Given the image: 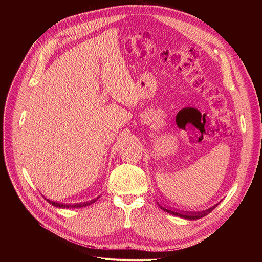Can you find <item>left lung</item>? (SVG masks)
<instances>
[{"label":"left lung","instance_id":"1","mask_svg":"<svg viewBox=\"0 0 262 262\" xmlns=\"http://www.w3.org/2000/svg\"><path fill=\"white\" fill-rule=\"evenodd\" d=\"M158 205H160V208L163 209L165 212H167L169 214H172V215H176V216H179V217H182V219H186V220H198V219H201L203 216L207 215V214H209L213 209H215V207H217V204L214 205V207L208 209V210H204V211H201V212H184V211H178V210H172V209H166L164 207H162V205L158 203Z\"/></svg>","mask_w":262,"mask_h":262}]
</instances>
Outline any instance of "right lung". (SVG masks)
Here are the masks:
<instances>
[{
	"label": "right lung",
	"instance_id": "1",
	"mask_svg": "<svg viewBox=\"0 0 262 262\" xmlns=\"http://www.w3.org/2000/svg\"><path fill=\"white\" fill-rule=\"evenodd\" d=\"M42 196L45 198V195H42ZM99 196H100V195H99ZM99 196H97L96 199H93V200H91V201L80 202V203H74V204H72V203H62V202L52 201V200L47 199V198H45V199H46L47 201H48L50 204H52L53 207H55V208H60V209H77V208H83V207H87V205H91V204H92V203H94L95 201H97Z\"/></svg>",
	"mask_w": 262,
	"mask_h": 262
}]
</instances>
